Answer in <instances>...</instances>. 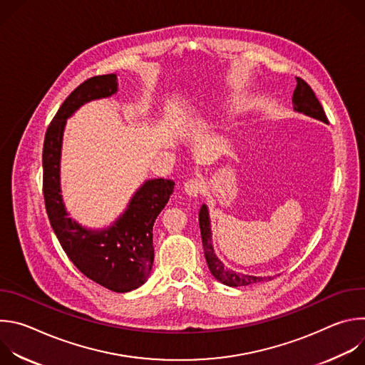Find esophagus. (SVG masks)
<instances>
[{"mask_svg":"<svg viewBox=\"0 0 365 365\" xmlns=\"http://www.w3.org/2000/svg\"><path fill=\"white\" fill-rule=\"evenodd\" d=\"M185 192L192 197H197L203 192V182L200 179H189L185 183Z\"/></svg>","mask_w":365,"mask_h":365,"instance_id":"esophagus-1","label":"esophagus"}]
</instances>
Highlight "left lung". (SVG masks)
I'll use <instances>...</instances> for the list:
<instances>
[{
	"label": "left lung",
	"instance_id": "obj_1",
	"mask_svg": "<svg viewBox=\"0 0 365 365\" xmlns=\"http://www.w3.org/2000/svg\"><path fill=\"white\" fill-rule=\"evenodd\" d=\"M297 85L293 92L292 103H293V111L300 113L303 115H307L310 118L319 120L322 123H328L327 115L324 113V108L321 102L318 101L315 92L312 88L300 78H296ZM199 228H200V237H202V245L207 267H210L211 274L222 284L230 287H242L255 284L259 282H267L272 280L270 276L262 277V276H252V274H242L238 272H234L224 266V263L215 254L214 245H212V228H211V218H210V207L206 203L200 206L199 211Z\"/></svg>",
	"mask_w": 365,
	"mask_h": 365
}]
</instances>
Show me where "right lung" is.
Listing matches in <instances>:
<instances>
[{"label": "right lung", "instance_id": "add662e5", "mask_svg": "<svg viewBox=\"0 0 365 365\" xmlns=\"http://www.w3.org/2000/svg\"><path fill=\"white\" fill-rule=\"evenodd\" d=\"M118 92L115 73L81 83L50 123L43 145V193L48 221L62 248L88 279L117 293L143 286L150 277L153 225L169 202L175 182L148 179L133 193L124 212L106 228H88L69 217L61 189V159L66 121L85 103Z\"/></svg>", "mask_w": 365, "mask_h": 365}]
</instances>
